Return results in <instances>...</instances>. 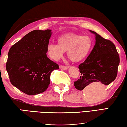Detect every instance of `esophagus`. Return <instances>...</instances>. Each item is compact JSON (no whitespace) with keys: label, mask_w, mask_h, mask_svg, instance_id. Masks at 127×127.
<instances>
[{"label":"esophagus","mask_w":127,"mask_h":127,"mask_svg":"<svg viewBox=\"0 0 127 127\" xmlns=\"http://www.w3.org/2000/svg\"><path fill=\"white\" fill-rule=\"evenodd\" d=\"M60 68H62V69H64V70H66V69H67L68 68H69V67H68V66H65V65H60Z\"/></svg>","instance_id":"obj_1"}]
</instances>
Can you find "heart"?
Here are the masks:
<instances>
[{
  "instance_id": "obj_1",
  "label": "heart",
  "mask_w": 127,
  "mask_h": 127,
  "mask_svg": "<svg viewBox=\"0 0 127 127\" xmlns=\"http://www.w3.org/2000/svg\"><path fill=\"white\" fill-rule=\"evenodd\" d=\"M58 45L50 43L47 51L52 59L58 60L67 52V55L73 63L85 60L90 55L93 47V40L89 35H81L74 33H67L58 38Z\"/></svg>"
}]
</instances>
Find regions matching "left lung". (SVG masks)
Segmentation results:
<instances>
[{
    "label": "left lung",
    "mask_w": 127,
    "mask_h": 127,
    "mask_svg": "<svg viewBox=\"0 0 127 127\" xmlns=\"http://www.w3.org/2000/svg\"><path fill=\"white\" fill-rule=\"evenodd\" d=\"M95 45L84 63L78 65L81 76L74 82L76 89L82 90L95 82L107 85L114 81L118 74L120 58L114 44L95 32Z\"/></svg>",
    "instance_id": "obj_1"
}]
</instances>
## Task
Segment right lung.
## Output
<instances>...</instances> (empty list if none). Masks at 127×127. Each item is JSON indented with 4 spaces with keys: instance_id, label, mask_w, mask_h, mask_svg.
Returning <instances> with one entry per match:
<instances>
[{
    "instance_id": "right-lung-1",
    "label": "right lung",
    "mask_w": 127,
    "mask_h": 127,
    "mask_svg": "<svg viewBox=\"0 0 127 127\" xmlns=\"http://www.w3.org/2000/svg\"><path fill=\"white\" fill-rule=\"evenodd\" d=\"M51 30H35L10 48L6 69L11 83L28 95H36L47 89L50 75L59 65L47 57Z\"/></svg>"
}]
</instances>
